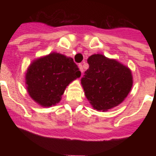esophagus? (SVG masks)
<instances>
[{
  "mask_svg": "<svg viewBox=\"0 0 156 156\" xmlns=\"http://www.w3.org/2000/svg\"><path fill=\"white\" fill-rule=\"evenodd\" d=\"M78 68H79V70H80L82 73H83V65L79 64L78 65Z\"/></svg>",
  "mask_w": 156,
  "mask_h": 156,
  "instance_id": "esophagus-1",
  "label": "esophagus"
}]
</instances>
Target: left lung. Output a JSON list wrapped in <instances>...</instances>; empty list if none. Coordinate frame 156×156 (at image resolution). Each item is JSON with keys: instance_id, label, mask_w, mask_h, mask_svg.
Listing matches in <instances>:
<instances>
[{"instance_id": "8db88e82", "label": "left lung", "mask_w": 156, "mask_h": 156, "mask_svg": "<svg viewBox=\"0 0 156 156\" xmlns=\"http://www.w3.org/2000/svg\"><path fill=\"white\" fill-rule=\"evenodd\" d=\"M88 63L81 83L93 108L107 111L121 104L133 86L130 69L102 54L90 56Z\"/></svg>"}]
</instances>
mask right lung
Listing matches in <instances>:
<instances>
[{
	"mask_svg": "<svg viewBox=\"0 0 156 156\" xmlns=\"http://www.w3.org/2000/svg\"><path fill=\"white\" fill-rule=\"evenodd\" d=\"M80 76L73 58L52 52L29 66L26 73L27 89L36 103L51 107L60 102L67 86Z\"/></svg>",
	"mask_w": 156,
	"mask_h": 156,
	"instance_id": "1",
	"label": "right lung"
}]
</instances>
